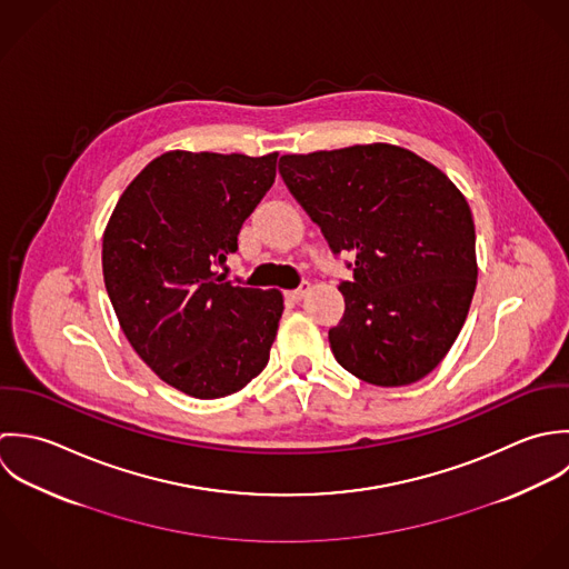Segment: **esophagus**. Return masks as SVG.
<instances>
[{"label":"esophagus","instance_id":"34e87169","mask_svg":"<svg viewBox=\"0 0 569 569\" xmlns=\"http://www.w3.org/2000/svg\"><path fill=\"white\" fill-rule=\"evenodd\" d=\"M308 290H310V283H308V281H301L295 290H288V292H286V297H288L292 303H299V301L306 297V292H308Z\"/></svg>","mask_w":569,"mask_h":569}]
</instances>
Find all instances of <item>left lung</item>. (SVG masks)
Returning a JSON list of instances; mask_svg holds the SVG:
<instances>
[{"label": "left lung", "instance_id": "8db88e82", "mask_svg": "<svg viewBox=\"0 0 569 569\" xmlns=\"http://www.w3.org/2000/svg\"><path fill=\"white\" fill-rule=\"evenodd\" d=\"M279 173L332 254H351L345 315L328 335L339 365L378 387L431 373L477 283L466 198L438 167L385 142L281 156Z\"/></svg>", "mask_w": 569, "mask_h": 569}]
</instances>
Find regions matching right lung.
<instances>
[{
  "label": "right lung",
  "instance_id": "add662e5",
  "mask_svg": "<svg viewBox=\"0 0 569 569\" xmlns=\"http://www.w3.org/2000/svg\"><path fill=\"white\" fill-rule=\"evenodd\" d=\"M277 156L169 151L124 189L103 237V277L120 328L171 387L224 398L268 365L279 290L218 272L270 191Z\"/></svg>",
  "mask_w": 569,
  "mask_h": 569
}]
</instances>
